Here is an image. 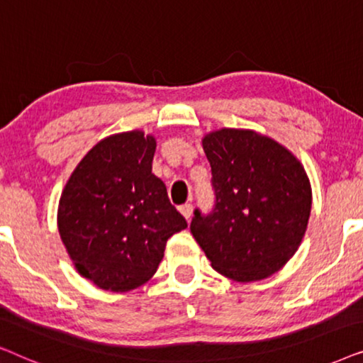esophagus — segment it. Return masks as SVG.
<instances>
[{"label": "esophagus", "instance_id": "1", "mask_svg": "<svg viewBox=\"0 0 363 363\" xmlns=\"http://www.w3.org/2000/svg\"><path fill=\"white\" fill-rule=\"evenodd\" d=\"M178 210H180V213L186 218V220H190L193 215V205H190V203H185V205H182Z\"/></svg>", "mask_w": 363, "mask_h": 363}]
</instances>
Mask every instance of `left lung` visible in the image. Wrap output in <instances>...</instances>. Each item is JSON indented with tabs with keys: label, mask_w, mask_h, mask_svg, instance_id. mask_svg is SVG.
Instances as JSON below:
<instances>
[{
	"label": "left lung",
	"mask_w": 363,
	"mask_h": 363,
	"mask_svg": "<svg viewBox=\"0 0 363 363\" xmlns=\"http://www.w3.org/2000/svg\"><path fill=\"white\" fill-rule=\"evenodd\" d=\"M216 203L195 210L190 231L213 269L238 282L261 281L294 256L311 216L309 177L292 152L247 128L203 137Z\"/></svg>",
	"instance_id": "obj_1"
}]
</instances>
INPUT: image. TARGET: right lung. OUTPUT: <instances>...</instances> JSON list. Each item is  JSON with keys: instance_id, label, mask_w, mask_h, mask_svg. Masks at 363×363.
Instances as JSON below:
<instances>
[{"instance_id": "right-lung-1", "label": "right lung", "mask_w": 363, "mask_h": 363, "mask_svg": "<svg viewBox=\"0 0 363 363\" xmlns=\"http://www.w3.org/2000/svg\"><path fill=\"white\" fill-rule=\"evenodd\" d=\"M155 148L142 130L113 133L86 153L62 190L59 235L79 274L104 291L145 284L168 238L186 228L152 173Z\"/></svg>"}]
</instances>
